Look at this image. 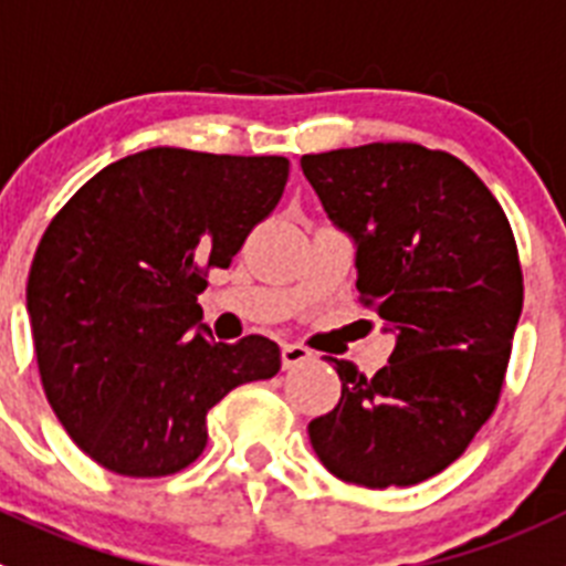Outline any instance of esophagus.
<instances>
[{"label":"esophagus","instance_id":"esophagus-1","mask_svg":"<svg viewBox=\"0 0 566 566\" xmlns=\"http://www.w3.org/2000/svg\"><path fill=\"white\" fill-rule=\"evenodd\" d=\"M315 355L310 353L304 344H282V366L284 369H298V366L310 364Z\"/></svg>","mask_w":566,"mask_h":566}]
</instances>
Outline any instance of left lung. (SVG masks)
<instances>
[{"label":"left lung","instance_id":"obj_1","mask_svg":"<svg viewBox=\"0 0 566 566\" xmlns=\"http://www.w3.org/2000/svg\"><path fill=\"white\" fill-rule=\"evenodd\" d=\"M302 171L353 237L360 302L395 335L375 378L327 358L340 400L310 422V442L338 480L417 485L499 403L524 298L511 222L465 163L417 144L304 155Z\"/></svg>","mask_w":566,"mask_h":566}]
</instances>
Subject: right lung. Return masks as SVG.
Listing matches in <instances>:
<instances>
[{
  "instance_id": "right-lung-1",
  "label": "right lung",
  "mask_w": 566,
  "mask_h": 566,
  "mask_svg": "<svg viewBox=\"0 0 566 566\" xmlns=\"http://www.w3.org/2000/svg\"><path fill=\"white\" fill-rule=\"evenodd\" d=\"M287 171V157L157 146L109 163L48 226L28 276L39 375L106 471H182L206 448L208 409L279 371L264 335L213 340L197 295L276 208Z\"/></svg>"
}]
</instances>
